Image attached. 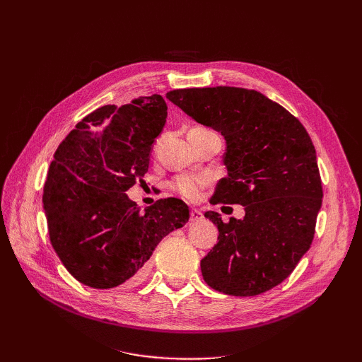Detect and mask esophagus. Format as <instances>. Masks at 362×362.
I'll return each mask as SVG.
<instances>
[{
    "label": "esophagus",
    "mask_w": 362,
    "mask_h": 362,
    "mask_svg": "<svg viewBox=\"0 0 362 362\" xmlns=\"http://www.w3.org/2000/svg\"><path fill=\"white\" fill-rule=\"evenodd\" d=\"M201 218H202V213L199 210H196V208H193L190 211V222H199Z\"/></svg>",
    "instance_id": "1"
}]
</instances>
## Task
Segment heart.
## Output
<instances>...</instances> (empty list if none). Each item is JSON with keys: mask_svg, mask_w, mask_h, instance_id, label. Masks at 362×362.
Listing matches in <instances>:
<instances>
[{"mask_svg": "<svg viewBox=\"0 0 362 362\" xmlns=\"http://www.w3.org/2000/svg\"><path fill=\"white\" fill-rule=\"evenodd\" d=\"M208 184L210 178L205 175H181L172 182V189L185 199L198 201Z\"/></svg>", "mask_w": 362, "mask_h": 362, "instance_id": "heart-1", "label": "heart"}]
</instances>
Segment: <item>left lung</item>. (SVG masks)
I'll return each mask as SVG.
<instances>
[{"label":"left lung","mask_w":362,"mask_h":362,"mask_svg":"<svg viewBox=\"0 0 362 362\" xmlns=\"http://www.w3.org/2000/svg\"><path fill=\"white\" fill-rule=\"evenodd\" d=\"M166 98L226 141L228 177L211 204H240L243 218L216 211L217 245L201 261L204 281L231 296H257L286 279L310 249L322 208V180L303 125L266 95L242 87L177 89Z\"/></svg>","instance_id":"8db88e82"}]
</instances>
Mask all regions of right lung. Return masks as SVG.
<instances>
[{"label":"right lung","mask_w":362,"mask_h":362,"mask_svg":"<svg viewBox=\"0 0 362 362\" xmlns=\"http://www.w3.org/2000/svg\"><path fill=\"white\" fill-rule=\"evenodd\" d=\"M166 117L160 95L104 105L76 124L54 154L43 187L49 240L87 287L139 281L157 245L189 222L181 199H160L141 211L125 193L148 172Z\"/></svg>","instance_id":"obj_1"}]
</instances>
